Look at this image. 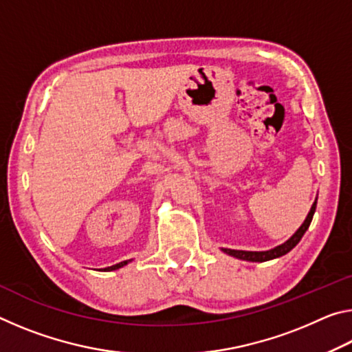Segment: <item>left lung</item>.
<instances>
[{"label":"left lung","mask_w":352,"mask_h":352,"mask_svg":"<svg viewBox=\"0 0 352 352\" xmlns=\"http://www.w3.org/2000/svg\"><path fill=\"white\" fill-rule=\"evenodd\" d=\"M315 208H317V200L314 201V205L311 208V211H309L307 217L300 228L296 230V233L290 237L289 241H285L281 245H278L272 250H267V252H245V250H231V248H222V252L233 256V258L237 259H242V261H250V262H265V261H270V259H276L279 256H284L287 254L292 248H294L298 242L301 241V237L305 236V233L309 228V225L312 222V217H314V212H315Z\"/></svg>","instance_id":"obj_1"}]
</instances>
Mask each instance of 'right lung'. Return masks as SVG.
Segmentation results:
<instances>
[{"instance_id":"add662e5","label":"right lung","mask_w":352,"mask_h":352,"mask_svg":"<svg viewBox=\"0 0 352 352\" xmlns=\"http://www.w3.org/2000/svg\"><path fill=\"white\" fill-rule=\"evenodd\" d=\"M130 262V259L129 261H122V262H119V264H115V265H111V267H107V269H104V272H111V270H118V269H121V267H124V265H127Z\"/></svg>"}]
</instances>
